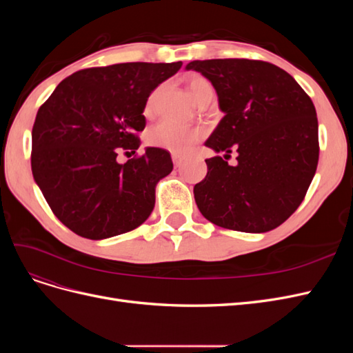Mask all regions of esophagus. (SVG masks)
<instances>
[{"instance_id": "1", "label": "esophagus", "mask_w": 353, "mask_h": 353, "mask_svg": "<svg viewBox=\"0 0 353 353\" xmlns=\"http://www.w3.org/2000/svg\"><path fill=\"white\" fill-rule=\"evenodd\" d=\"M172 160H174L175 168H179L181 165H183V162H184V159L181 157V156H178V154H172Z\"/></svg>"}]
</instances>
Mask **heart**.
Instances as JSON below:
<instances>
[{
    "label": "heart",
    "mask_w": 353,
    "mask_h": 353,
    "mask_svg": "<svg viewBox=\"0 0 353 353\" xmlns=\"http://www.w3.org/2000/svg\"><path fill=\"white\" fill-rule=\"evenodd\" d=\"M187 90L197 104L205 100L206 97L213 95L212 83L200 74H193L187 81ZM163 88H156L150 97L147 99L145 103V113H153L156 109V104L162 95ZM203 137V131L200 128L194 126H185L172 121H160L154 126H152L147 132V143L152 147L163 148L170 153L175 154H185L188 153L193 145Z\"/></svg>",
    "instance_id": "heart-1"
}]
</instances>
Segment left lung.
Returning <instances> with one entry per match:
<instances>
[{
    "mask_svg": "<svg viewBox=\"0 0 353 353\" xmlns=\"http://www.w3.org/2000/svg\"><path fill=\"white\" fill-rule=\"evenodd\" d=\"M206 77L225 113L205 143L239 153L230 166L206 159L208 175L194 185L197 208L218 227L266 232L301 206L315 175L319 143L311 97L292 74L262 60L213 59L187 65Z\"/></svg>",
    "mask_w": 353,
    "mask_h": 353,
    "instance_id": "obj_1",
    "label": "left lung"
}]
</instances>
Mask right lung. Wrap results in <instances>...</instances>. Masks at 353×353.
Instances as JSON below:
<instances>
[{
  "instance_id": "obj_1",
  "label": "right lung",
  "mask_w": 353,
  "mask_h": 353,
  "mask_svg": "<svg viewBox=\"0 0 353 353\" xmlns=\"http://www.w3.org/2000/svg\"><path fill=\"white\" fill-rule=\"evenodd\" d=\"M183 63H119L74 72L41 105L32 128L35 183L59 221L81 237L130 232L150 216L154 188L172 172L169 152L140 147L148 95ZM128 153V152H126Z\"/></svg>"
}]
</instances>
